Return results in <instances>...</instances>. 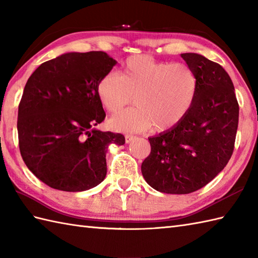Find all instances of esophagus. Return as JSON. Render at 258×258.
Returning a JSON list of instances; mask_svg holds the SVG:
<instances>
[{
	"label": "esophagus",
	"instance_id": "1",
	"mask_svg": "<svg viewBox=\"0 0 258 258\" xmlns=\"http://www.w3.org/2000/svg\"><path fill=\"white\" fill-rule=\"evenodd\" d=\"M134 139H135L134 135H130V134L125 135V142H126V143H131V142H132Z\"/></svg>",
	"mask_w": 258,
	"mask_h": 258
}]
</instances>
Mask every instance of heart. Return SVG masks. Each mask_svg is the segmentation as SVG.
<instances>
[{
    "mask_svg": "<svg viewBox=\"0 0 258 258\" xmlns=\"http://www.w3.org/2000/svg\"><path fill=\"white\" fill-rule=\"evenodd\" d=\"M199 89L194 71L184 63L156 61L149 55H133L122 64L119 75L109 72L97 84L104 108L117 113L133 101L136 106L109 119L122 132H142L153 127L167 132L187 116Z\"/></svg>",
    "mask_w": 258,
    "mask_h": 258,
    "instance_id": "heart-1",
    "label": "heart"
}]
</instances>
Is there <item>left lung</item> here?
Listing matches in <instances>:
<instances>
[{"label": "left lung", "instance_id": "1", "mask_svg": "<svg viewBox=\"0 0 258 258\" xmlns=\"http://www.w3.org/2000/svg\"><path fill=\"white\" fill-rule=\"evenodd\" d=\"M182 57L199 81L195 102L176 127L149 139L151 153L141 167L146 183L166 194L193 193L215 178L233 154L238 126L226 71L200 54Z\"/></svg>", "mask_w": 258, "mask_h": 258}]
</instances>
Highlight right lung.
<instances>
[{
	"label": "right lung",
	"mask_w": 258,
	"mask_h": 258,
	"mask_svg": "<svg viewBox=\"0 0 258 258\" xmlns=\"http://www.w3.org/2000/svg\"><path fill=\"white\" fill-rule=\"evenodd\" d=\"M116 61L105 52L65 53L42 63L19 104L18 133L27 168L52 188L82 191L106 176V150L124 135L94 127L105 118L97 84Z\"/></svg>",
	"instance_id": "right-lung-1"
}]
</instances>
